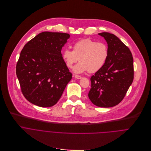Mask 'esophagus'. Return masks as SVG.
I'll return each instance as SVG.
<instances>
[{"label":"esophagus","instance_id":"esophagus-1","mask_svg":"<svg viewBox=\"0 0 151 151\" xmlns=\"http://www.w3.org/2000/svg\"><path fill=\"white\" fill-rule=\"evenodd\" d=\"M74 77H75L76 78H77V79H81V76H78V75H76V76H74Z\"/></svg>","mask_w":151,"mask_h":151}]
</instances>
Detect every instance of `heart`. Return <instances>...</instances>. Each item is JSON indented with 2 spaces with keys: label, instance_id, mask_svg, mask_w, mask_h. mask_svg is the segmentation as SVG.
Listing matches in <instances>:
<instances>
[{
  "label": "heart",
  "instance_id": "b5f03b06",
  "mask_svg": "<svg viewBox=\"0 0 151 151\" xmlns=\"http://www.w3.org/2000/svg\"><path fill=\"white\" fill-rule=\"evenodd\" d=\"M108 55L109 50L105 43L96 42L88 38L75 42L73 50L65 48L62 52L63 59L68 68H71L74 64L80 61L73 69L76 74L87 71L95 73L99 71L106 64Z\"/></svg>",
  "mask_w": 151,
  "mask_h": 151
}]
</instances>
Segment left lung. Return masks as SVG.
I'll return each instance as SVG.
<instances>
[{
    "mask_svg": "<svg viewBox=\"0 0 151 151\" xmlns=\"http://www.w3.org/2000/svg\"><path fill=\"white\" fill-rule=\"evenodd\" d=\"M98 35L106 41L109 55L104 67L90 78L88 96L97 106L112 107L122 102L133 81V58L116 36L106 32Z\"/></svg>",
    "mask_w": 151,
    "mask_h": 151,
    "instance_id": "obj_1",
    "label": "left lung"
}]
</instances>
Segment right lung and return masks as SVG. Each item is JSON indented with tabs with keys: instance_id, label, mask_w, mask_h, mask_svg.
Here are the masks:
<instances>
[{
	"instance_id": "add662e5",
	"label": "right lung",
	"mask_w": 151,
	"mask_h": 151,
	"mask_svg": "<svg viewBox=\"0 0 151 151\" xmlns=\"http://www.w3.org/2000/svg\"><path fill=\"white\" fill-rule=\"evenodd\" d=\"M64 33L42 32L21 52L16 73L25 99L40 107H50L61 98L72 78L61 50L70 38Z\"/></svg>"
}]
</instances>
